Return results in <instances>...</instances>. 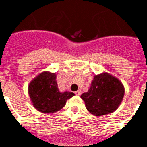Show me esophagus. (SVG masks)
<instances>
[{
  "label": "esophagus",
  "instance_id": "obj_1",
  "mask_svg": "<svg viewBox=\"0 0 147 147\" xmlns=\"http://www.w3.org/2000/svg\"><path fill=\"white\" fill-rule=\"evenodd\" d=\"M75 94L78 95V96H80V95L82 94V91L80 90H77V91L75 92Z\"/></svg>",
  "mask_w": 147,
  "mask_h": 147
}]
</instances>
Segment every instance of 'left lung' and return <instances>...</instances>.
<instances>
[{
    "label": "left lung",
    "mask_w": 147,
    "mask_h": 147,
    "mask_svg": "<svg viewBox=\"0 0 147 147\" xmlns=\"http://www.w3.org/2000/svg\"><path fill=\"white\" fill-rule=\"evenodd\" d=\"M124 88L121 82L107 73L94 76L90 88L81 95L87 110L100 116L114 112L121 103Z\"/></svg>",
    "instance_id": "left-lung-1"
}]
</instances>
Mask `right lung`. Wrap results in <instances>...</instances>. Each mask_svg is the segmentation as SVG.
<instances>
[{"instance_id":"1","label":"right lung","mask_w":147,"mask_h":147,"mask_svg":"<svg viewBox=\"0 0 147 147\" xmlns=\"http://www.w3.org/2000/svg\"><path fill=\"white\" fill-rule=\"evenodd\" d=\"M57 75L44 71L35 77L28 85V94L32 105L43 113H52L61 110L67 99L74 96L71 92L61 93L56 81Z\"/></svg>"}]
</instances>
